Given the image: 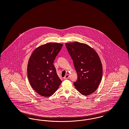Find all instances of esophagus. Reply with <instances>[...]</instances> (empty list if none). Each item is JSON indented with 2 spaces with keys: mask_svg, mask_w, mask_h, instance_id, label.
Returning <instances> with one entry per match:
<instances>
[{
  "mask_svg": "<svg viewBox=\"0 0 129 129\" xmlns=\"http://www.w3.org/2000/svg\"><path fill=\"white\" fill-rule=\"evenodd\" d=\"M69 75L67 74V75H66L64 77V79H67L69 78Z\"/></svg>",
  "mask_w": 129,
  "mask_h": 129,
  "instance_id": "obj_1",
  "label": "esophagus"
}]
</instances>
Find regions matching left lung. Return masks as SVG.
<instances>
[{"mask_svg": "<svg viewBox=\"0 0 129 129\" xmlns=\"http://www.w3.org/2000/svg\"><path fill=\"white\" fill-rule=\"evenodd\" d=\"M65 45L77 74V80L74 84L81 94L89 95L96 91L102 78V65L99 55L84 43L75 42Z\"/></svg>", "mask_w": 129, "mask_h": 129, "instance_id": "left-lung-1", "label": "left lung"}]
</instances>
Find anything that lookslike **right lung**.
<instances>
[{
    "instance_id": "add662e5",
    "label": "right lung",
    "mask_w": 129,
    "mask_h": 129,
    "mask_svg": "<svg viewBox=\"0 0 129 129\" xmlns=\"http://www.w3.org/2000/svg\"><path fill=\"white\" fill-rule=\"evenodd\" d=\"M62 46L48 43L38 47L30 55L27 67L29 81L34 90L42 96L52 95L61 83L53 63Z\"/></svg>"
}]
</instances>
